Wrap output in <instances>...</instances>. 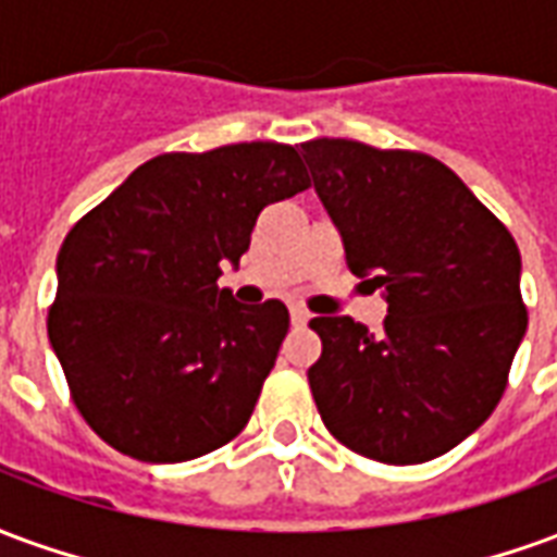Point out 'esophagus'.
Returning <instances> with one entry per match:
<instances>
[{
  "label": "esophagus",
  "mask_w": 557,
  "mask_h": 557,
  "mask_svg": "<svg viewBox=\"0 0 557 557\" xmlns=\"http://www.w3.org/2000/svg\"><path fill=\"white\" fill-rule=\"evenodd\" d=\"M289 315H292V325H307V319H310V313H307L304 307H292Z\"/></svg>",
  "instance_id": "obj_1"
}]
</instances>
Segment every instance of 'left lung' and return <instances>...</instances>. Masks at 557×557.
Instances as JSON below:
<instances>
[{
  "instance_id": "left-lung-1",
  "label": "left lung",
  "mask_w": 557,
  "mask_h": 557,
  "mask_svg": "<svg viewBox=\"0 0 557 557\" xmlns=\"http://www.w3.org/2000/svg\"><path fill=\"white\" fill-rule=\"evenodd\" d=\"M301 154L337 223L346 265L385 289L370 334L351 315H315L307 370L327 432L355 454L418 466L490 418L525 337L519 247L442 160L358 139H310Z\"/></svg>"
}]
</instances>
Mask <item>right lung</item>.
<instances>
[{"label":"right lung","instance_id":"add662e5","mask_svg":"<svg viewBox=\"0 0 557 557\" xmlns=\"http://www.w3.org/2000/svg\"><path fill=\"white\" fill-rule=\"evenodd\" d=\"M307 187L283 143L166 151L67 232L47 334L74 406L119 454L184 462L247 426L289 310L232 301L220 262L247 253L262 208Z\"/></svg>","mask_w":557,"mask_h":557}]
</instances>
